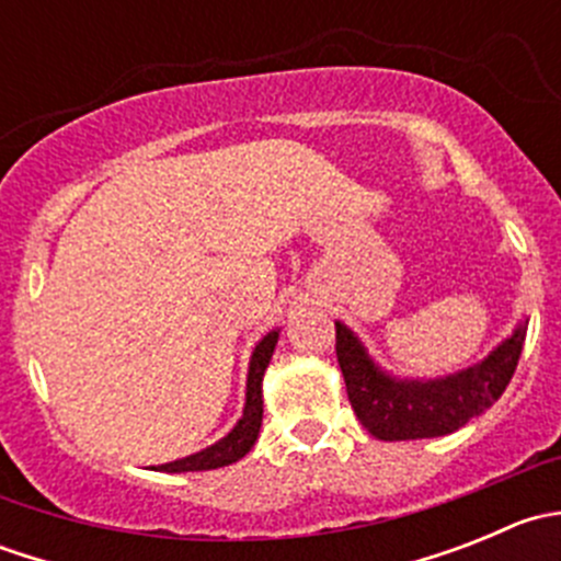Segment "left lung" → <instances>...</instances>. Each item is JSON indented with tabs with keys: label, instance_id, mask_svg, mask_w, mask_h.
Segmentation results:
<instances>
[{
	"label": "left lung",
	"instance_id": "left-lung-1",
	"mask_svg": "<svg viewBox=\"0 0 561 561\" xmlns=\"http://www.w3.org/2000/svg\"><path fill=\"white\" fill-rule=\"evenodd\" d=\"M526 320L480 364L437 380H399L371 360L360 339L336 322V358L350 404L366 432L386 443L454 434L489 410L511 382L522 358Z\"/></svg>",
	"mask_w": 561,
	"mask_h": 561
}]
</instances>
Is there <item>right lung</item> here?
I'll return each instance as SVG.
<instances>
[{
  "mask_svg": "<svg viewBox=\"0 0 561 561\" xmlns=\"http://www.w3.org/2000/svg\"><path fill=\"white\" fill-rule=\"evenodd\" d=\"M276 342H279V331H268L254 347L252 360H249V375H247V404L241 421L230 428L228 437L214 443L211 448L192 454L186 458H175L171 463H160L151 467L157 472H203V469H217L228 467V463L244 458L252 445L257 443L260 423H263V375L271 364Z\"/></svg>",
  "mask_w": 561,
  "mask_h": 561,
  "instance_id": "right-lung-1",
  "label": "right lung"
}]
</instances>
